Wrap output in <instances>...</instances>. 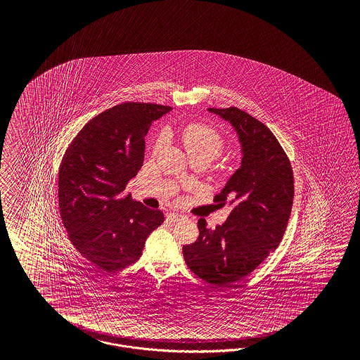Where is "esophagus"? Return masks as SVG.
I'll use <instances>...</instances> for the list:
<instances>
[{
    "mask_svg": "<svg viewBox=\"0 0 360 360\" xmlns=\"http://www.w3.org/2000/svg\"><path fill=\"white\" fill-rule=\"evenodd\" d=\"M181 218H184V215L176 214V212H170V214H167V220H172V221H176V220H179Z\"/></svg>",
    "mask_w": 360,
    "mask_h": 360,
    "instance_id": "esophagus-1",
    "label": "esophagus"
}]
</instances>
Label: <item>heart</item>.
I'll return each mask as SVG.
<instances>
[{
    "instance_id": "1",
    "label": "heart",
    "mask_w": 360,
    "mask_h": 360,
    "mask_svg": "<svg viewBox=\"0 0 360 360\" xmlns=\"http://www.w3.org/2000/svg\"><path fill=\"white\" fill-rule=\"evenodd\" d=\"M188 157H202L208 162L218 157L224 149V137L211 125L203 122L188 124L181 133Z\"/></svg>"
}]
</instances>
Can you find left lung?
I'll use <instances>...</instances> for the list:
<instances>
[{"mask_svg": "<svg viewBox=\"0 0 360 360\" xmlns=\"http://www.w3.org/2000/svg\"><path fill=\"white\" fill-rule=\"evenodd\" d=\"M208 110L235 127L243 160L214 198L232 206L226 223L211 229L199 219V238L184 247V257L199 278L226 286L253 272L281 243L293 205L295 178L283 146L262 121L236 107Z\"/></svg>", "mask_w": 360, "mask_h": 360, "instance_id": "1", "label": "left lung"}]
</instances>
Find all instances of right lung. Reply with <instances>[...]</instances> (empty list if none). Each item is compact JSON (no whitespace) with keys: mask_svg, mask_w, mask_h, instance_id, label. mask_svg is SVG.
Here are the masks:
<instances>
[{"mask_svg":"<svg viewBox=\"0 0 360 360\" xmlns=\"http://www.w3.org/2000/svg\"><path fill=\"white\" fill-rule=\"evenodd\" d=\"M172 107L122 103L80 129L65 149L58 173L59 212L72 245L104 272L141 257L145 240L164 223V212L125 194L141 169L145 136Z\"/></svg>","mask_w":360,"mask_h":360,"instance_id":"right-lung-1","label":"right lung"}]
</instances>
